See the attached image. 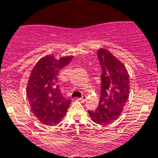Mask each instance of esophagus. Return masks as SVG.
I'll return each mask as SVG.
<instances>
[{
    "instance_id": "1",
    "label": "esophagus",
    "mask_w": 158,
    "mask_h": 158,
    "mask_svg": "<svg viewBox=\"0 0 158 158\" xmlns=\"http://www.w3.org/2000/svg\"><path fill=\"white\" fill-rule=\"evenodd\" d=\"M78 100H80V101L81 102H85L86 100V96H83L82 97H81V98H79Z\"/></svg>"
}]
</instances>
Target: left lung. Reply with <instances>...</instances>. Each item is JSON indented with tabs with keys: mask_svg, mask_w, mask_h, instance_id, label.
I'll list each match as a JSON object with an SVG mask.
<instances>
[{
	"mask_svg": "<svg viewBox=\"0 0 158 158\" xmlns=\"http://www.w3.org/2000/svg\"><path fill=\"white\" fill-rule=\"evenodd\" d=\"M97 57L102 69L101 96L96 111H89L92 120L107 125L116 120L129 97L130 77L126 66L110 51L100 48Z\"/></svg>",
	"mask_w": 158,
	"mask_h": 158,
	"instance_id": "obj_1",
	"label": "left lung"
}]
</instances>
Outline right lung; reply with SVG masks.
<instances>
[{
    "label": "right lung",
    "instance_id": "1",
    "mask_svg": "<svg viewBox=\"0 0 158 158\" xmlns=\"http://www.w3.org/2000/svg\"><path fill=\"white\" fill-rule=\"evenodd\" d=\"M73 57L58 59L48 54L40 58L31 72L26 90L27 99L32 113L43 124L54 126L59 123L71 104L60 92L58 73Z\"/></svg>",
    "mask_w": 158,
    "mask_h": 158
}]
</instances>
